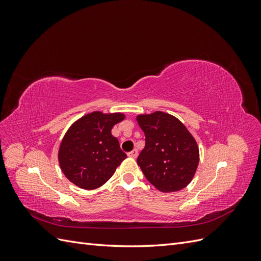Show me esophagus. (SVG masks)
Masks as SVG:
<instances>
[{
  "instance_id": "34e87169",
  "label": "esophagus",
  "mask_w": 261,
  "mask_h": 261,
  "mask_svg": "<svg viewBox=\"0 0 261 261\" xmlns=\"http://www.w3.org/2000/svg\"><path fill=\"white\" fill-rule=\"evenodd\" d=\"M127 155H128L129 158H133V159H135V158H137V155H138V151H137L136 149H134V150H132L130 152L127 153Z\"/></svg>"
}]
</instances>
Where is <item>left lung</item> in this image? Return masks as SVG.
Instances as JSON below:
<instances>
[{
    "label": "left lung",
    "mask_w": 261,
    "mask_h": 261,
    "mask_svg": "<svg viewBox=\"0 0 261 261\" xmlns=\"http://www.w3.org/2000/svg\"><path fill=\"white\" fill-rule=\"evenodd\" d=\"M136 120L146 136L137 159L146 178L162 193L185 188L199 164L194 136L177 117L162 111L138 114Z\"/></svg>",
    "instance_id": "obj_1"
}]
</instances>
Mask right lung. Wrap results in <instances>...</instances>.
Listing matches in <instances>:
<instances>
[{"mask_svg":"<svg viewBox=\"0 0 261 261\" xmlns=\"http://www.w3.org/2000/svg\"><path fill=\"white\" fill-rule=\"evenodd\" d=\"M124 118L121 112L93 111L69 126L59 148L60 168L69 181L91 191L111 178L127 158L111 133Z\"/></svg>","mask_w":261,"mask_h":261,"instance_id":"add662e5","label":"right lung"}]
</instances>
